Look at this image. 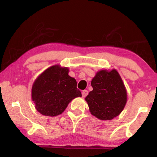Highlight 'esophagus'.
<instances>
[{"mask_svg":"<svg viewBox=\"0 0 157 157\" xmlns=\"http://www.w3.org/2000/svg\"><path fill=\"white\" fill-rule=\"evenodd\" d=\"M88 94H89V91H87V90H84V91L82 92V97H83V98H85V97L87 95H88Z\"/></svg>","mask_w":157,"mask_h":157,"instance_id":"obj_1","label":"esophagus"}]
</instances>
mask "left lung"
I'll use <instances>...</instances> for the list:
<instances>
[{
    "label": "left lung",
    "mask_w": 157,
    "mask_h": 157,
    "mask_svg": "<svg viewBox=\"0 0 157 157\" xmlns=\"http://www.w3.org/2000/svg\"><path fill=\"white\" fill-rule=\"evenodd\" d=\"M93 91L85 98L93 116L102 121L112 120L124 109L126 88L116 69L101 70L91 81Z\"/></svg>",
    "instance_id": "obj_1"
}]
</instances>
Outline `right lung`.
Returning a JSON list of instances; mask_svg holds the SVG:
<instances>
[{"label": "right lung", "instance_id": "add662e5", "mask_svg": "<svg viewBox=\"0 0 157 157\" xmlns=\"http://www.w3.org/2000/svg\"><path fill=\"white\" fill-rule=\"evenodd\" d=\"M69 69L60 65L47 68L35 79L32 87V100L42 115L56 116L82 94L75 78L68 75Z\"/></svg>", "mask_w": 157, "mask_h": 157}]
</instances>
